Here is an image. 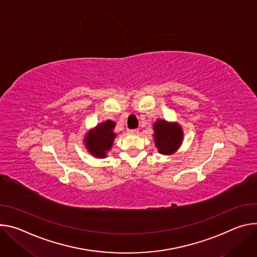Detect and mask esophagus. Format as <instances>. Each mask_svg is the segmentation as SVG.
Masks as SVG:
<instances>
[{
    "instance_id": "obj_1",
    "label": "esophagus",
    "mask_w": 257,
    "mask_h": 257,
    "mask_svg": "<svg viewBox=\"0 0 257 257\" xmlns=\"http://www.w3.org/2000/svg\"><path fill=\"white\" fill-rule=\"evenodd\" d=\"M127 132H128V134H131V135H138V134H139V131H138V130H128Z\"/></svg>"
}]
</instances>
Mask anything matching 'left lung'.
<instances>
[{
	"mask_svg": "<svg viewBox=\"0 0 257 257\" xmlns=\"http://www.w3.org/2000/svg\"><path fill=\"white\" fill-rule=\"evenodd\" d=\"M153 140L158 152L162 155H173L183 144L184 131L178 122L157 119L153 124Z\"/></svg>",
	"mask_w": 257,
	"mask_h": 257,
	"instance_id": "left-lung-1",
	"label": "left lung"
}]
</instances>
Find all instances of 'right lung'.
Listing matches in <instances>:
<instances>
[{
  "instance_id": "right-lung-1",
  "label": "right lung",
  "mask_w": 257,
  "mask_h": 257,
  "mask_svg": "<svg viewBox=\"0 0 257 257\" xmlns=\"http://www.w3.org/2000/svg\"><path fill=\"white\" fill-rule=\"evenodd\" d=\"M114 127L115 121L108 119L85 133L83 144L92 156L96 158H105L107 156L113 146L114 139L117 136L116 133H114Z\"/></svg>"
}]
</instances>
